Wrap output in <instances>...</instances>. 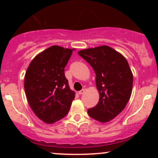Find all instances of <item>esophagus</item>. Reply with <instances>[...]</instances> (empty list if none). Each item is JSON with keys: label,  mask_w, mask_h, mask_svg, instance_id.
Returning <instances> with one entry per match:
<instances>
[{"label": "esophagus", "mask_w": 158, "mask_h": 158, "mask_svg": "<svg viewBox=\"0 0 158 158\" xmlns=\"http://www.w3.org/2000/svg\"><path fill=\"white\" fill-rule=\"evenodd\" d=\"M85 92V89H82V90H79V95H81V94H83Z\"/></svg>", "instance_id": "esophagus-1"}]
</instances>
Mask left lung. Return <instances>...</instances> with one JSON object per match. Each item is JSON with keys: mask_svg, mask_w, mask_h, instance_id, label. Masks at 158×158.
Wrapping results in <instances>:
<instances>
[{"mask_svg": "<svg viewBox=\"0 0 158 158\" xmlns=\"http://www.w3.org/2000/svg\"><path fill=\"white\" fill-rule=\"evenodd\" d=\"M96 73L99 102L88 110L91 118L109 122L124 109L131 97L133 74L126 58L110 47L103 45L78 52Z\"/></svg>", "mask_w": 158, "mask_h": 158, "instance_id": "8db88e82", "label": "left lung"}]
</instances>
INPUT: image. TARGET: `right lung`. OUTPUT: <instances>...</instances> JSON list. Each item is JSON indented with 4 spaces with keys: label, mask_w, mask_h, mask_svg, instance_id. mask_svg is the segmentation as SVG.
I'll return each instance as SVG.
<instances>
[{
    "label": "right lung",
    "mask_w": 158,
    "mask_h": 158,
    "mask_svg": "<svg viewBox=\"0 0 158 158\" xmlns=\"http://www.w3.org/2000/svg\"><path fill=\"white\" fill-rule=\"evenodd\" d=\"M74 50L50 47L32 59L25 73L27 101L45 123L52 124L64 118L75 98L64 76V68Z\"/></svg>",
    "instance_id": "right-lung-1"
}]
</instances>
